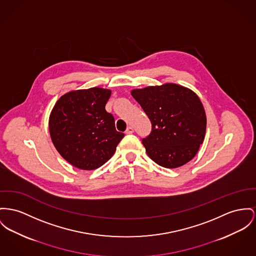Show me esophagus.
I'll return each instance as SVG.
<instances>
[{"mask_svg": "<svg viewBox=\"0 0 256 256\" xmlns=\"http://www.w3.org/2000/svg\"><path fill=\"white\" fill-rule=\"evenodd\" d=\"M132 133H134V128L131 127V126H129V127L126 129L125 134H132Z\"/></svg>", "mask_w": 256, "mask_h": 256, "instance_id": "esophagus-1", "label": "esophagus"}]
</instances>
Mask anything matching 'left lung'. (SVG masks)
Wrapping results in <instances>:
<instances>
[{"label":"left lung","instance_id":"left-lung-1","mask_svg":"<svg viewBox=\"0 0 256 256\" xmlns=\"http://www.w3.org/2000/svg\"><path fill=\"white\" fill-rule=\"evenodd\" d=\"M152 122L142 138L146 154L164 168L189 162L203 144L206 118L203 104L192 90L176 84L148 86L131 91Z\"/></svg>","mask_w":256,"mask_h":256}]
</instances>
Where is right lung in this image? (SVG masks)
I'll return each instance as SVG.
<instances>
[{
  "mask_svg": "<svg viewBox=\"0 0 256 256\" xmlns=\"http://www.w3.org/2000/svg\"><path fill=\"white\" fill-rule=\"evenodd\" d=\"M110 94V90L100 87L74 90L60 97L52 108L48 122L52 142L76 168L101 167L124 136L104 108Z\"/></svg>",
  "mask_w": 256,
  "mask_h": 256,
  "instance_id": "right-lung-1",
  "label": "right lung"
}]
</instances>
